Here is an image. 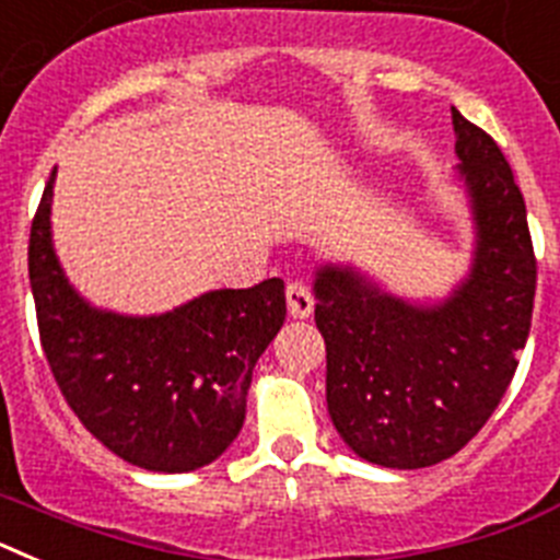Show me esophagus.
<instances>
[{
  "mask_svg": "<svg viewBox=\"0 0 560 560\" xmlns=\"http://www.w3.org/2000/svg\"><path fill=\"white\" fill-rule=\"evenodd\" d=\"M285 303H289V314L294 319H305V316L314 314V291L303 280H291L285 285Z\"/></svg>",
  "mask_w": 560,
  "mask_h": 560,
  "instance_id": "34e87169",
  "label": "esophagus"
}]
</instances>
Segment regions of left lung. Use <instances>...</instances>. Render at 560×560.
Returning <instances> with one entry per match:
<instances>
[{"mask_svg": "<svg viewBox=\"0 0 560 560\" xmlns=\"http://www.w3.org/2000/svg\"><path fill=\"white\" fill-rule=\"evenodd\" d=\"M477 252L440 305H412L353 269L316 271L328 412L341 440L384 468L443 463L485 427L530 334L536 252L527 207L491 133L452 108Z\"/></svg>", "mask_w": 560, "mask_h": 560, "instance_id": "1", "label": "left lung"}]
</instances>
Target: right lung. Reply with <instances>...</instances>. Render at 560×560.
Wrapping results in <instances>:
<instances>
[{
	"mask_svg": "<svg viewBox=\"0 0 560 560\" xmlns=\"http://www.w3.org/2000/svg\"><path fill=\"white\" fill-rule=\"evenodd\" d=\"M49 173L30 226L38 336L69 409L137 468L196 471L226 452L246 418L252 370L285 319V285L221 289L160 316L97 311L78 296L49 241Z\"/></svg>",
	"mask_w": 560,
	"mask_h": 560,
	"instance_id": "1",
	"label": "right lung"
}]
</instances>
